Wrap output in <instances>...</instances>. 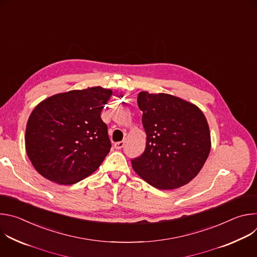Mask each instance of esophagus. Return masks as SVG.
<instances>
[{"label":"esophagus","instance_id":"obj_1","mask_svg":"<svg viewBox=\"0 0 257 257\" xmlns=\"http://www.w3.org/2000/svg\"><path fill=\"white\" fill-rule=\"evenodd\" d=\"M124 145H125V141H119V142H116L114 146L116 150H121L124 148Z\"/></svg>","mask_w":257,"mask_h":257}]
</instances>
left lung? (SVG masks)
<instances>
[{
  "mask_svg": "<svg viewBox=\"0 0 257 257\" xmlns=\"http://www.w3.org/2000/svg\"><path fill=\"white\" fill-rule=\"evenodd\" d=\"M137 103L146 133L144 153L131 161L150 185L172 190L184 186L202 169L210 152L209 127L201 109L168 93L141 91Z\"/></svg>",
  "mask_w": 257,
  "mask_h": 257,
  "instance_id": "1",
  "label": "left lung"
}]
</instances>
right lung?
Instances as JSON below:
<instances>
[{"instance_id": "1", "label": "right lung", "mask_w": 257, "mask_h": 257, "mask_svg": "<svg viewBox=\"0 0 257 257\" xmlns=\"http://www.w3.org/2000/svg\"><path fill=\"white\" fill-rule=\"evenodd\" d=\"M112 94L100 86L70 90L33 108L26 125L25 149L43 177L71 185L97 170L111 150L100 113Z\"/></svg>"}]
</instances>
